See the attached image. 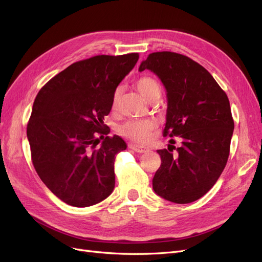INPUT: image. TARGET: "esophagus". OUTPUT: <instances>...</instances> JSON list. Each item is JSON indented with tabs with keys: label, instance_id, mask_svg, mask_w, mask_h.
Segmentation results:
<instances>
[{
	"label": "esophagus",
	"instance_id": "esophagus-1",
	"mask_svg": "<svg viewBox=\"0 0 262 262\" xmlns=\"http://www.w3.org/2000/svg\"><path fill=\"white\" fill-rule=\"evenodd\" d=\"M129 147H130L131 149H133L134 152L140 153V154L148 152V148L145 147V146H140V145H137V144H129Z\"/></svg>",
	"mask_w": 262,
	"mask_h": 262
}]
</instances>
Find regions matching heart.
<instances>
[{
    "label": "heart",
    "mask_w": 262,
    "mask_h": 262,
    "mask_svg": "<svg viewBox=\"0 0 262 262\" xmlns=\"http://www.w3.org/2000/svg\"><path fill=\"white\" fill-rule=\"evenodd\" d=\"M137 89L142 94L147 101L153 100L154 98H160L161 95V86L155 78L150 76H142L137 81ZM122 94V87L118 86L114 92L112 106L113 109H116L120 102ZM155 123L149 120H131L122 124L119 128V132L121 136L125 137L137 143H145L150 138V134L154 129Z\"/></svg>",
    "instance_id": "1"
}]
</instances>
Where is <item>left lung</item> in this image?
Returning <instances> with one entry per match:
<instances>
[{
  "label": "left lung",
  "mask_w": 262,
  "mask_h": 262,
  "mask_svg": "<svg viewBox=\"0 0 262 262\" xmlns=\"http://www.w3.org/2000/svg\"><path fill=\"white\" fill-rule=\"evenodd\" d=\"M144 70L166 90L165 136L181 138L175 153L157 149L162 164L153 189L173 203L193 202L214 186L227 163L234 131L229 100L208 71L186 55L150 53L140 64V72Z\"/></svg>",
  "instance_id": "8db88e82"
}]
</instances>
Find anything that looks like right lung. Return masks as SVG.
Returning <instances> with one entry per match:
<instances>
[{
  "label": "right lung",
  "instance_id": "1",
  "mask_svg": "<svg viewBox=\"0 0 262 262\" xmlns=\"http://www.w3.org/2000/svg\"><path fill=\"white\" fill-rule=\"evenodd\" d=\"M139 60L138 53L96 55L78 61L39 91L27 125L37 173L60 200L76 208L105 200L115 188L114 162L126 148L104 117L115 90Z\"/></svg>",
  "mask_w": 262,
  "mask_h": 262
}]
</instances>
